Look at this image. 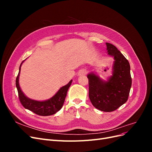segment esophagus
<instances>
[{
	"instance_id": "esophagus-1",
	"label": "esophagus",
	"mask_w": 152,
	"mask_h": 152,
	"mask_svg": "<svg viewBox=\"0 0 152 152\" xmlns=\"http://www.w3.org/2000/svg\"><path fill=\"white\" fill-rule=\"evenodd\" d=\"M86 73H87L86 70H85V69H81L80 70H79V73H78V76H82V75H86Z\"/></svg>"
}]
</instances>
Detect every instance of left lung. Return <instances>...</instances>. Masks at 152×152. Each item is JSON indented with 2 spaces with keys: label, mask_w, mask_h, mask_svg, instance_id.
<instances>
[{
  "label": "left lung",
  "mask_w": 152,
  "mask_h": 152,
  "mask_svg": "<svg viewBox=\"0 0 152 152\" xmlns=\"http://www.w3.org/2000/svg\"><path fill=\"white\" fill-rule=\"evenodd\" d=\"M109 56L113 58L112 75L107 80L91 72L89 79V97L94 107L105 112H113L125 103L132 84L130 65L120 50L106 42Z\"/></svg>",
  "instance_id": "8db88e82"
}]
</instances>
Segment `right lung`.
<instances>
[{"mask_svg":"<svg viewBox=\"0 0 152 152\" xmlns=\"http://www.w3.org/2000/svg\"><path fill=\"white\" fill-rule=\"evenodd\" d=\"M25 61H23L21 63L19 73L16 79V86L18 90V96L21 103L26 108L34 113L41 116H49L56 113L62 108L64 102L66 98L68 88L72 84V80H71L65 86L61 87L57 93L52 98L44 101H37L30 99L23 93L20 88L19 84V77L21 71V65Z\"/></svg>","mask_w":152,"mask_h":152,"instance_id":"add662e5","label":"right lung"}]
</instances>
